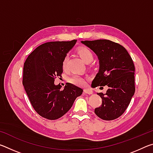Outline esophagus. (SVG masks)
<instances>
[{
    "instance_id": "1",
    "label": "esophagus",
    "mask_w": 153,
    "mask_h": 153,
    "mask_svg": "<svg viewBox=\"0 0 153 153\" xmlns=\"http://www.w3.org/2000/svg\"><path fill=\"white\" fill-rule=\"evenodd\" d=\"M84 92L85 93H86L88 94H92V90L90 88H86L84 90Z\"/></svg>"
}]
</instances>
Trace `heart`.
Here are the masks:
<instances>
[{
  "instance_id": "b5f03b06",
  "label": "heart",
  "mask_w": 153,
  "mask_h": 153,
  "mask_svg": "<svg viewBox=\"0 0 153 153\" xmlns=\"http://www.w3.org/2000/svg\"><path fill=\"white\" fill-rule=\"evenodd\" d=\"M77 54L79 55L82 61L86 63H89L93 61L94 59V55L92 52L86 47H82L77 50ZM67 65V57H65L62 61V67L63 69H65ZM69 82L71 84L77 85V86H84L85 84V79L79 75H74L73 76L69 77Z\"/></svg>"
}]
</instances>
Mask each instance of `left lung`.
Returning a JSON list of instances; mask_svg holds the SVG:
<instances>
[{"label":"left lung","instance_id":"left-lung-1","mask_svg":"<svg viewBox=\"0 0 153 153\" xmlns=\"http://www.w3.org/2000/svg\"><path fill=\"white\" fill-rule=\"evenodd\" d=\"M97 55L99 70L92 84L107 86L105 94L97 93L102 105L94 113L103 120H113L125 112L135 92L132 59L126 49L120 44L108 40L82 41Z\"/></svg>","mask_w":153,"mask_h":153}]
</instances>
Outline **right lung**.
Returning <instances> with one entry per match:
<instances>
[{"mask_svg":"<svg viewBox=\"0 0 153 153\" xmlns=\"http://www.w3.org/2000/svg\"><path fill=\"white\" fill-rule=\"evenodd\" d=\"M76 40L46 42L28 56L24 66L23 85L33 108L50 120L61 117L71 108L83 90L67 83L63 90L55 79L63 73L62 61Z\"/></svg>","mask_w":153,"mask_h":153,"instance_id":"1","label":"right lung"}]
</instances>
